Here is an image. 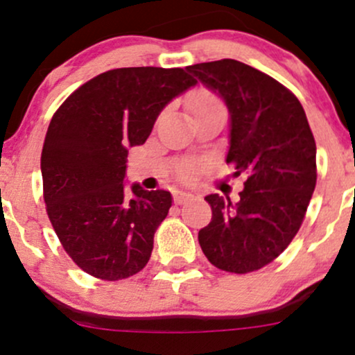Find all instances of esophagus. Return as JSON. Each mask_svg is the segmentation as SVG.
Wrapping results in <instances>:
<instances>
[{
    "label": "esophagus",
    "mask_w": 355,
    "mask_h": 355,
    "mask_svg": "<svg viewBox=\"0 0 355 355\" xmlns=\"http://www.w3.org/2000/svg\"><path fill=\"white\" fill-rule=\"evenodd\" d=\"M173 200H175V203H178V205H182V203H187V202L193 200V195H191L190 191L177 190L173 193Z\"/></svg>",
    "instance_id": "1"
}]
</instances>
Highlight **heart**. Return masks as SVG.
<instances>
[{
	"label": "heart",
	"instance_id": "b5f03b06",
	"mask_svg": "<svg viewBox=\"0 0 355 355\" xmlns=\"http://www.w3.org/2000/svg\"><path fill=\"white\" fill-rule=\"evenodd\" d=\"M220 105H222V103H220V100L214 95V93H210V92H198L197 95H195L190 101V108H191V112H193V113L202 112V110H207V108H211V107H220ZM190 175H191V168L183 172V177H185V178H189Z\"/></svg>",
	"mask_w": 355,
	"mask_h": 355
}]
</instances>
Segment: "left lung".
<instances>
[{"label":"left lung","instance_id":"1","mask_svg":"<svg viewBox=\"0 0 355 355\" xmlns=\"http://www.w3.org/2000/svg\"><path fill=\"white\" fill-rule=\"evenodd\" d=\"M230 112L227 164L245 175L239 202L207 195L211 222L198 243L211 266L248 274L279 257L302 225L317 182L315 140L297 96L237 60L187 67Z\"/></svg>","mask_w":355,"mask_h":355}]
</instances>
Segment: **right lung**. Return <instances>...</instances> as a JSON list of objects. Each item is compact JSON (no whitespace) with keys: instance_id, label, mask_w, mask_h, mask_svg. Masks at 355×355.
<instances>
[{"instance_id":"add662e5","label":"right lung","mask_w":355,"mask_h":355,"mask_svg":"<svg viewBox=\"0 0 355 355\" xmlns=\"http://www.w3.org/2000/svg\"><path fill=\"white\" fill-rule=\"evenodd\" d=\"M195 83L183 68H116L81 85L53 115L43 198L64 252L87 274L121 280L148 263L172 195L125 189L128 146L144 145L165 105Z\"/></svg>"}]
</instances>
